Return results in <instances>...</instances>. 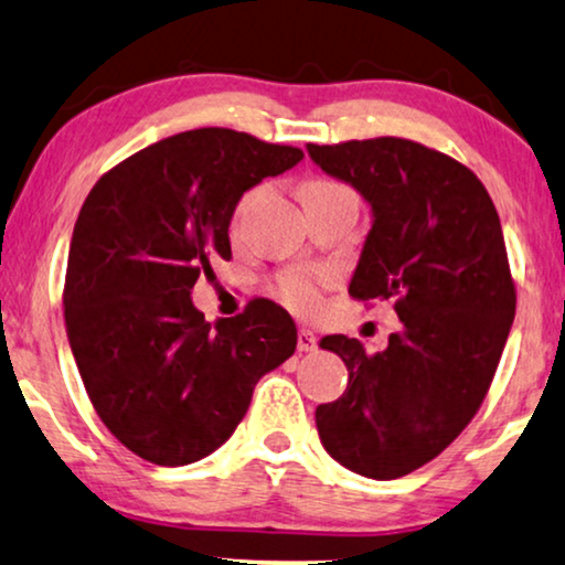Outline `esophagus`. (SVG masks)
<instances>
[{"label": "esophagus", "mask_w": 565, "mask_h": 565, "mask_svg": "<svg viewBox=\"0 0 565 565\" xmlns=\"http://www.w3.org/2000/svg\"><path fill=\"white\" fill-rule=\"evenodd\" d=\"M297 349L302 351V353L315 351V349H318V335H315L312 330L299 328V333H297Z\"/></svg>", "instance_id": "1"}]
</instances>
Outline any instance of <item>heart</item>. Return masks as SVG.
Instances as JSON below:
<instances>
[{
  "label": "heart",
  "instance_id": "obj_1",
  "mask_svg": "<svg viewBox=\"0 0 565 565\" xmlns=\"http://www.w3.org/2000/svg\"><path fill=\"white\" fill-rule=\"evenodd\" d=\"M335 183L328 180H312L302 188L305 193L322 191V188H333ZM330 281L328 274H315V270H287L278 276V291L287 299V305L295 307L299 312H315L320 307V291Z\"/></svg>",
  "mask_w": 565,
  "mask_h": 565
}]
</instances>
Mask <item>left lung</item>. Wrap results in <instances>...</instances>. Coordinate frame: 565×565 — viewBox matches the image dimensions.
I'll return each instance as SVG.
<instances>
[{
    "mask_svg": "<svg viewBox=\"0 0 565 565\" xmlns=\"http://www.w3.org/2000/svg\"><path fill=\"white\" fill-rule=\"evenodd\" d=\"M330 178L372 206L349 295L393 299L401 330L366 353L326 335L343 359L345 393L318 405L315 424L335 462L393 480L445 452L491 387L516 310L507 245L476 172L408 139L307 145Z\"/></svg>",
    "mask_w": 565,
    "mask_h": 565,
    "instance_id": "8db88e82",
    "label": "left lung"
}]
</instances>
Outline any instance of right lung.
Returning <instances> with one entry per match:
<instances>
[{"label": "right lung", "instance_id": "1", "mask_svg": "<svg viewBox=\"0 0 565 565\" xmlns=\"http://www.w3.org/2000/svg\"><path fill=\"white\" fill-rule=\"evenodd\" d=\"M302 149L195 129L131 154L97 180L74 224L64 320L97 416L141 460L180 468L230 439L263 374L297 349L291 315L253 299L204 320L199 276L230 260L237 201Z\"/></svg>", "mask_w": 565, "mask_h": 565}]
</instances>
